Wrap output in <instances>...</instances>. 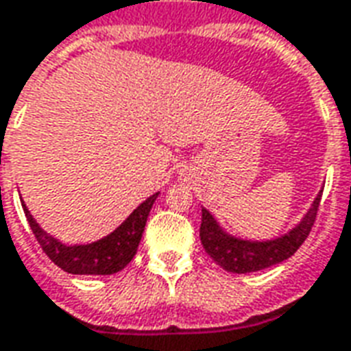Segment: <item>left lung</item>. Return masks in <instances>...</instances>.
<instances>
[{"mask_svg":"<svg viewBox=\"0 0 351 351\" xmlns=\"http://www.w3.org/2000/svg\"><path fill=\"white\" fill-rule=\"evenodd\" d=\"M322 193L323 191L317 193L310 210L302 215V219L295 227L272 240H245L228 234L210 211L202 208L200 240L204 250L221 268L232 274H247V272H257L280 265L289 259L310 234L315 213L319 208Z\"/></svg>","mask_w":351,"mask_h":351,"instance_id":"obj_1","label":"left lung"}]
</instances>
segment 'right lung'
<instances>
[{"label": "right lung", "mask_w": 351, "mask_h": 351, "mask_svg": "<svg viewBox=\"0 0 351 351\" xmlns=\"http://www.w3.org/2000/svg\"><path fill=\"white\" fill-rule=\"evenodd\" d=\"M156 196L158 193L149 196L145 202H141L108 236L92 243H75V245H66L49 232H45L43 228L39 227V223L34 219V215L29 213L26 204L22 202V198L21 202L24 213H26V219L32 227V232L36 234L39 245L43 247L49 259L56 267H60L64 272H69V274L109 276L123 270L134 259L138 245H140L141 234L145 230L149 211L153 208Z\"/></svg>", "instance_id": "add662e5"}]
</instances>
